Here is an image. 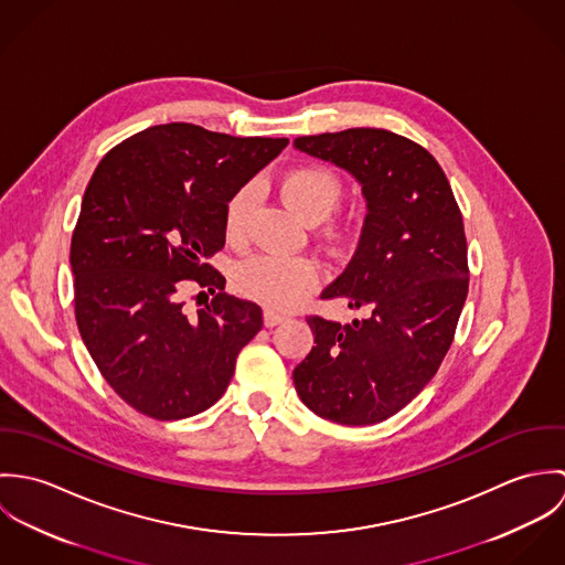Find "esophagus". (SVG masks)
Wrapping results in <instances>:
<instances>
[{
	"label": "esophagus",
	"mask_w": 565,
	"mask_h": 565,
	"mask_svg": "<svg viewBox=\"0 0 565 565\" xmlns=\"http://www.w3.org/2000/svg\"><path fill=\"white\" fill-rule=\"evenodd\" d=\"M287 320L285 316H280V313H276L274 309H265V313H263V322L267 328H274V326H278V323H282Z\"/></svg>",
	"instance_id": "1"
}]
</instances>
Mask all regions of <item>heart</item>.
I'll return each instance as SVG.
<instances>
[{
    "mask_svg": "<svg viewBox=\"0 0 565 565\" xmlns=\"http://www.w3.org/2000/svg\"><path fill=\"white\" fill-rule=\"evenodd\" d=\"M278 191L298 215L309 222H322L339 206L343 198V182L330 167L305 162L280 175ZM249 204L252 186H242L231 195L224 211V233L228 242H242ZM326 235L339 242L345 235V224L328 217ZM320 280V265L311 256L254 254L235 267L237 291L271 309H289L298 305L316 291Z\"/></svg>",
    "mask_w": 565,
    "mask_h": 565,
    "instance_id": "1",
    "label": "heart"
}]
</instances>
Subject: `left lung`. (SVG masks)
I'll return each instance as SVG.
<instances>
[{
  "label": "left lung",
  "instance_id": "obj_1",
  "mask_svg": "<svg viewBox=\"0 0 565 565\" xmlns=\"http://www.w3.org/2000/svg\"><path fill=\"white\" fill-rule=\"evenodd\" d=\"M296 148L363 184L367 217L356 254L323 289L367 316H309L316 334L296 390L326 419L376 424L411 403L452 345L470 285L461 209L435 157L383 128L298 137Z\"/></svg>",
  "mask_w": 565,
  "mask_h": 565
}]
</instances>
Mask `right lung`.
I'll return each mask as SVG.
<instances>
[{
	"label": "right lung",
	"instance_id": "right-lung-1",
	"mask_svg": "<svg viewBox=\"0 0 565 565\" xmlns=\"http://www.w3.org/2000/svg\"><path fill=\"white\" fill-rule=\"evenodd\" d=\"M287 143L162 124L95 167L72 235L74 311L99 374L135 411L182 419L224 396L263 311L226 294L206 260L226 243L231 195ZM189 286L212 294L198 315Z\"/></svg>",
	"mask_w": 565,
	"mask_h": 565
}]
</instances>
